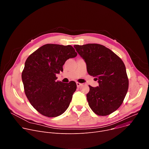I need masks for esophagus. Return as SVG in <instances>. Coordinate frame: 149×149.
<instances>
[{"label": "esophagus", "instance_id": "obj_1", "mask_svg": "<svg viewBox=\"0 0 149 149\" xmlns=\"http://www.w3.org/2000/svg\"><path fill=\"white\" fill-rule=\"evenodd\" d=\"M76 84H77V87H78V88H79L80 86H82V84H81V83L77 82Z\"/></svg>", "mask_w": 149, "mask_h": 149}]
</instances>
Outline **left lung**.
Segmentation results:
<instances>
[{
	"instance_id": "8db88e82",
	"label": "left lung",
	"mask_w": 149,
	"mask_h": 149,
	"mask_svg": "<svg viewBox=\"0 0 149 149\" xmlns=\"http://www.w3.org/2000/svg\"><path fill=\"white\" fill-rule=\"evenodd\" d=\"M74 47L86 62L88 74L97 77L99 84L97 87L89 86V106L98 116L111 114L120 107L129 88L124 62L110 49L100 44Z\"/></svg>"
}]
</instances>
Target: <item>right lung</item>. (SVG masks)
<instances>
[{
	"label": "right lung",
	"instance_id": "obj_1",
	"mask_svg": "<svg viewBox=\"0 0 149 149\" xmlns=\"http://www.w3.org/2000/svg\"><path fill=\"white\" fill-rule=\"evenodd\" d=\"M77 55L71 45L46 44L32 53L26 60L22 73L25 94L33 107L41 114L55 117L69 107L77 89L74 81H56V75L69 58Z\"/></svg>",
	"mask_w": 149,
	"mask_h": 149
}]
</instances>
